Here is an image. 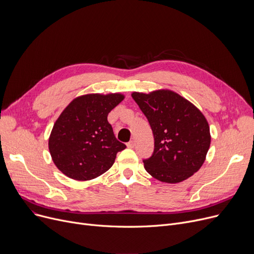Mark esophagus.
<instances>
[{
	"label": "esophagus",
	"mask_w": 254,
	"mask_h": 254,
	"mask_svg": "<svg viewBox=\"0 0 254 254\" xmlns=\"http://www.w3.org/2000/svg\"><path fill=\"white\" fill-rule=\"evenodd\" d=\"M127 146L128 148H134V146H135V142L131 140V141H129V142H127Z\"/></svg>",
	"instance_id": "1"
}]
</instances>
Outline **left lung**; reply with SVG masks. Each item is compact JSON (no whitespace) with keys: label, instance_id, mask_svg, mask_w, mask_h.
<instances>
[{"label":"left lung","instance_id":"obj_1","mask_svg":"<svg viewBox=\"0 0 254 254\" xmlns=\"http://www.w3.org/2000/svg\"><path fill=\"white\" fill-rule=\"evenodd\" d=\"M151 127L154 150L144 168L162 182L178 183L193 175L205 162L210 128L194 105L172 90L132 92Z\"/></svg>","mask_w":254,"mask_h":254}]
</instances>
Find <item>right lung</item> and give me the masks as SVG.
<instances>
[{"label": "right lung", "instance_id": "add662e5", "mask_svg": "<svg viewBox=\"0 0 254 254\" xmlns=\"http://www.w3.org/2000/svg\"><path fill=\"white\" fill-rule=\"evenodd\" d=\"M125 99L120 93L85 95L74 99L62 112L49 137L52 161L69 178H97L114 164L119 142L107 120L109 112Z\"/></svg>", "mask_w": 254, "mask_h": 254}]
</instances>
